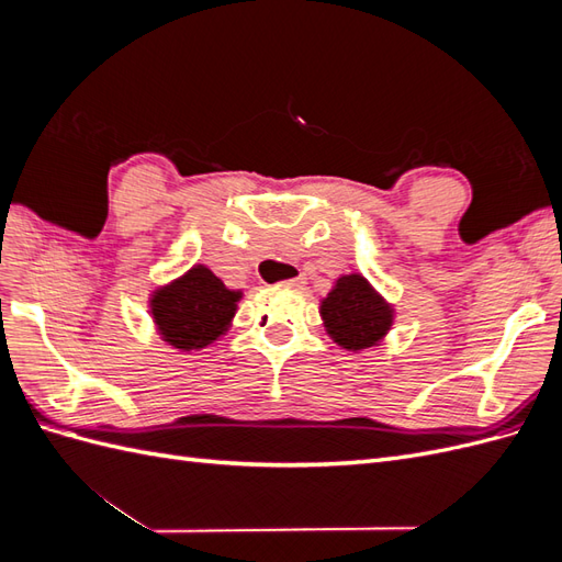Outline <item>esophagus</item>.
I'll use <instances>...</instances> for the list:
<instances>
[{
  "instance_id": "34e87169",
  "label": "esophagus",
  "mask_w": 562,
  "mask_h": 562,
  "mask_svg": "<svg viewBox=\"0 0 562 562\" xmlns=\"http://www.w3.org/2000/svg\"><path fill=\"white\" fill-rule=\"evenodd\" d=\"M304 283H307V279H304V277H295V279L283 281V285H288V288H304Z\"/></svg>"
}]
</instances>
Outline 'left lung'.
Segmentation results:
<instances>
[{
    "label": "left lung",
    "mask_w": 562,
    "mask_h": 562,
    "mask_svg": "<svg viewBox=\"0 0 562 562\" xmlns=\"http://www.w3.org/2000/svg\"><path fill=\"white\" fill-rule=\"evenodd\" d=\"M321 316L335 342L351 351L378 345L391 328V310L359 274L335 283L321 302Z\"/></svg>",
    "instance_id": "obj_1"
}]
</instances>
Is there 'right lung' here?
<instances>
[{"mask_svg": "<svg viewBox=\"0 0 562 562\" xmlns=\"http://www.w3.org/2000/svg\"><path fill=\"white\" fill-rule=\"evenodd\" d=\"M239 297L209 267L196 265L151 297V316L168 345L182 351L203 349L227 330Z\"/></svg>", "mask_w": 562, "mask_h": 562, "instance_id": "obj_1", "label": "right lung"}]
</instances>
